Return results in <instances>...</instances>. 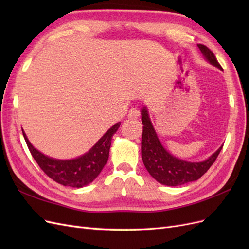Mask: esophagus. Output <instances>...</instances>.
Wrapping results in <instances>:
<instances>
[{
  "mask_svg": "<svg viewBox=\"0 0 249 249\" xmlns=\"http://www.w3.org/2000/svg\"><path fill=\"white\" fill-rule=\"evenodd\" d=\"M139 115H140V112H139V110L136 109V108H132V109L129 111V114H127V116H129V118H137Z\"/></svg>",
  "mask_w": 249,
  "mask_h": 249,
  "instance_id": "1",
  "label": "esophagus"
}]
</instances>
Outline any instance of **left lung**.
Segmentation results:
<instances>
[{
	"instance_id": "8db88e82",
	"label": "left lung",
	"mask_w": 249,
	"mask_h": 249,
	"mask_svg": "<svg viewBox=\"0 0 249 249\" xmlns=\"http://www.w3.org/2000/svg\"><path fill=\"white\" fill-rule=\"evenodd\" d=\"M198 48L211 64L222 70L212 51L203 44H198ZM141 115L143 124L141 139L142 161L149 175L162 185L178 186L198 179L212 166L221 152L223 145L203 162H187L178 159L170 155L158 139L145 107L141 110Z\"/></svg>"
}]
</instances>
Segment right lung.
<instances>
[{
    "label": "right lung",
    "instance_id": "right-lung-1",
    "mask_svg": "<svg viewBox=\"0 0 249 249\" xmlns=\"http://www.w3.org/2000/svg\"><path fill=\"white\" fill-rule=\"evenodd\" d=\"M119 125L117 123L110 127L88 153L72 160H57L41 154L30 143L24 130L22 135L34 160L49 178L63 186L81 188L93 182L106 165L111 140Z\"/></svg>",
    "mask_w": 249,
    "mask_h": 249
}]
</instances>
